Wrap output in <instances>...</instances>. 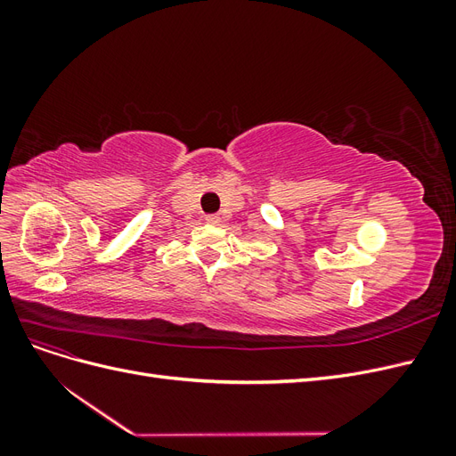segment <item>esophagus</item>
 Here are the masks:
<instances>
[{
  "instance_id": "1",
  "label": "esophagus",
  "mask_w": 456,
  "mask_h": 456,
  "mask_svg": "<svg viewBox=\"0 0 456 456\" xmlns=\"http://www.w3.org/2000/svg\"><path fill=\"white\" fill-rule=\"evenodd\" d=\"M205 220H207V223H211V224H216L220 216L218 215H205Z\"/></svg>"
}]
</instances>
